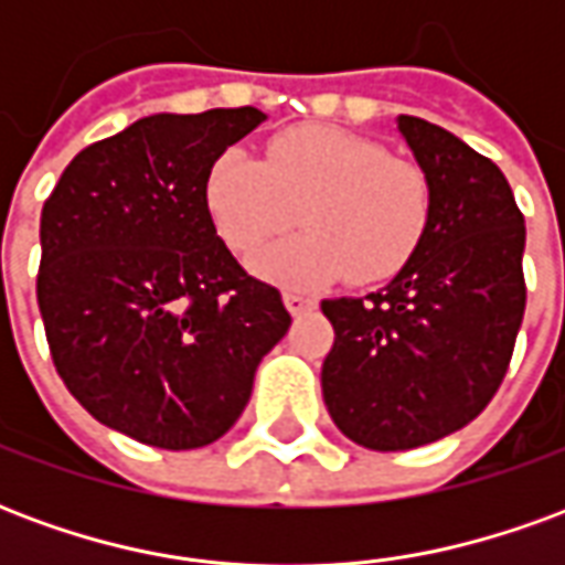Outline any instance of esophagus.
Returning <instances> with one entry per match:
<instances>
[{
    "label": "esophagus",
    "instance_id": "obj_1",
    "mask_svg": "<svg viewBox=\"0 0 565 565\" xmlns=\"http://www.w3.org/2000/svg\"><path fill=\"white\" fill-rule=\"evenodd\" d=\"M284 306L287 311L299 318V315H306L308 308H315V299H308V296H299V294H284Z\"/></svg>",
    "mask_w": 565,
    "mask_h": 565
}]
</instances>
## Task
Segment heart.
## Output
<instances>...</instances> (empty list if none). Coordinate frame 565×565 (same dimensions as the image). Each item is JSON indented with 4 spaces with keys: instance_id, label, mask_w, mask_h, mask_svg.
Wrapping results in <instances>:
<instances>
[{
    "instance_id": "heart-1",
    "label": "heart",
    "mask_w": 565,
    "mask_h": 565,
    "mask_svg": "<svg viewBox=\"0 0 565 565\" xmlns=\"http://www.w3.org/2000/svg\"><path fill=\"white\" fill-rule=\"evenodd\" d=\"M214 233L238 257L290 226L302 233L263 247L250 266L266 281L315 290L351 271L356 284L391 278L415 257L433 217V186L417 162L335 127L275 136L266 160L223 150L205 174Z\"/></svg>"
}]
</instances>
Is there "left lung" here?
<instances>
[{"instance_id":"left-lung-1","label":"left lung","mask_w":565,"mask_h":565,"mask_svg":"<svg viewBox=\"0 0 565 565\" xmlns=\"http://www.w3.org/2000/svg\"><path fill=\"white\" fill-rule=\"evenodd\" d=\"M396 124L433 186L424 242L379 294L320 302L335 330L323 403L369 450L420 448L481 415L526 308V226L505 174L429 120Z\"/></svg>"}]
</instances>
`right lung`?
Returning <instances> with one entry per match:
<instances>
[{"instance_id":"1","label":"right lung","mask_w":565,"mask_h":565,"mask_svg":"<svg viewBox=\"0 0 565 565\" xmlns=\"http://www.w3.org/2000/svg\"><path fill=\"white\" fill-rule=\"evenodd\" d=\"M259 108L150 115L84 148L42 209L39 311L68 393L166 450L211 445L290 330L281 294L214 233L205 174Z\"/></svg>"}]
</instances>
